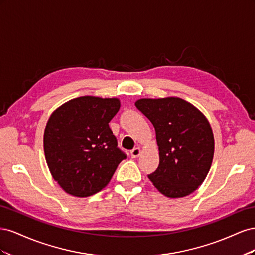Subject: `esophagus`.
<instances>
[{"mask_svg": "<svg viewBox=\"0 0 255 255\" xmlns=\"http://www.w3.org/2000/svg\"><path fill=\"white\" fill-rule=\"evenodd\" d=\"M140 155V149L139 148H134L132 151H130V156L133 158H136Z\"/></svg>", "mask_w": 255, "mask_h": 255, "instance_id": "obj_1", "label": "esophagus"}]
</instances>
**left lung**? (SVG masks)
<instances>
[{
	"label": "left lung",
	"mask_w": 255,
	"mask_h": 255,
	"mask_svg": "<svg viewBox=\"0 0 255 255\" xmlns=\"http://www.w3.org/2000/svg\"><path fill=\"white\" fill-rule=\"evenodd\" d=\"M136 107L155 128L159 165L149 179L168 198L194 192L210 171L214 135L205 116L181 98L140 99Z\"/></svg>",
	"instance_id": "obj_1"
}]
</instances>
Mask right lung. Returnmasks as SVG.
<instances>
[{"mask_svg": "<svg viewBox=\"0 0 255 255\" xmlns=\"http://www.w3.org/2000/svg\"><path fill=\"white\" fill-rule=\"evenodd\" d=\"M119 109L117 98L85 96L51 115L43 135L45 160L67 194L80 198L97 194L127 158L109 126Z\"/></svg>", "mask_w": 255, "mask_h": 255, "instance_id": "1", "label": "right lung"}]
</instances>
